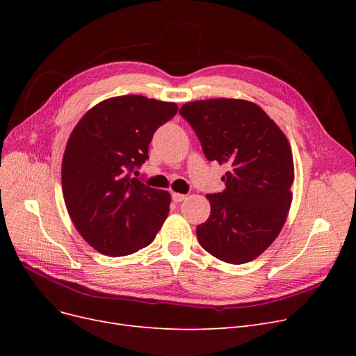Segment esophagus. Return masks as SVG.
<instances>
[{
    "mask_svg": "<svg viewBox=\"0 0 356 356\" xmlns=\"http://www.w3.org/2000/svg\"><path fill=\"white\" fill-rule=\"evenodd\" d=\"M186 195H181V193H176V192H173L172 193V199L176 202V203H179V202H183V200H186Z\"/></svg>",
    "mask_w": 356,
    "mask_h": 356,
    "instance_id": "obj_1",
    "label": "esophagus"
}]
</instances>
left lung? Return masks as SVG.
Masks as SVG:
<instances>
[{"instance_id": "left-lung-1", "label": "left lung", "mask_w": 356, "mask_h": 356, "mask_svg": "<svg viewBox=\"0 0 356 356\" xmlns=\"http://www.w3.org/2000/svg\"><path fill=\"white\" fill-rule=\"evenodd\" d=\"M179 112L207 159L228 165L222 176L225 191L207 195L211 215L196 228L199 244L223 263H250L286 223L294 181L290 143L263 109L245 99L195 101Z\"/></svg>"}]
</instances>
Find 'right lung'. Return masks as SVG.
I'll return each mask as SVG.
<instances>
[{
	"mask_svg": "<svg viewBox=\"0 0 356 356\" xmlns=\"http://www.w3.org/2000/svg\"><path fill=\"white\" fill-rule=\"evenodd\" d=\"M176 112L175 102L122 95L92 106L73 128L62 161L63 199L74 228L98 252L134 254L160 231L170 193L131 173L148 159L156 129Z\"/></svg>",
	"mask_w": 356,
	"mask_h": 356,
	"instance_id": "1",
	"label": "right lung"
}]
</instances>
